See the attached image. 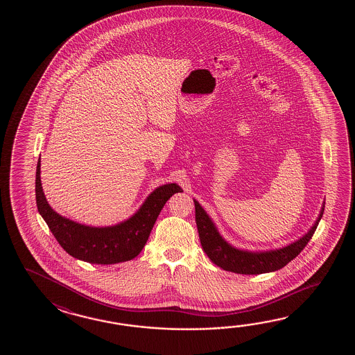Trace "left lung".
I'll return each mask as SVG.
<instances>
[{"label":"left lung","instance_id":"left-lung-1","mask_svg":"<svg viewBox=\"0 0 355 355\" xmlns=\"http://www.w3.org/2000/svg\"><path fill=\"white\" fill-rule=\"evenodd\" d=\"M196 204V220L199 239L203 248L204 252L211 259V263L222 268L227 272H237V274H263V272H275L284 268L292 261L304 246L309 243L311 237L315 234L318 222L324 214V208L320 211L315 225L311 227L307 234L300 240L284 246L282 249L263 251V252H251L245 250H239L231 246L228 242L223 240L219 234L218 230L211 222L207 211H204L202 205L194 200Z\"/></svg>","mask_w":355,"mask_h":355}]
</instances>
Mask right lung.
<instances>
[{
  "label": "right lung",
  "mask_w": 355,
  "mask_h": 355,
  "mask_svg": "<svg viewBox=\"0 0 355 355\" xmlns=\"http://www.w3.org/2000/svg\"><path fill=\"white\" fill-rule=\"evenodd\" d=\"M182 191L176 184L153 190L130 218L110 227H91L64 218L46 202L40 180V159L35 175L39 213L63 250L71 257L91 264H116L132 260L142 251L159 211L170 196Z\"/></svg>",
  "instance_id": "right-lung-1"
}]
</instances>
